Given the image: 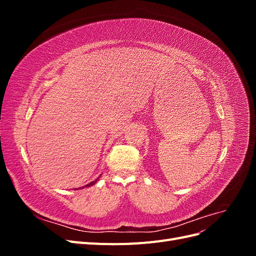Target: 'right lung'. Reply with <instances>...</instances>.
Returning a JSON list of instances; mask_svg holds the SVG:
<instances>
[{
  "label": "right lung",
  "instance_id": "right-lung-1",
  "mask_svg": "<svg viewBox=\"0 0 256 256\" xmlns=\"http://www.w3.org/2000/svg\"><path fill=\"white\" fill-rule=\"evenodd\" d=\"M99 178H100V177H98L96 180H94V182H90V184H88L86 186H84V187H82V188H80V189H84V188H88V187H90V186H92V184H96V182H98V180H99ZM78 189H79V188H78Z\"/></svg>",
  "mask_w": 256,
  "mask_h": 256
}]
</instances>
